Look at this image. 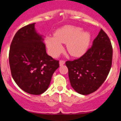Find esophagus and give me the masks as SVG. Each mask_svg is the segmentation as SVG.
<instances>
[{
  "label": "esophagus",
  "mask_w": 121,
  "mask_h": 121,
  "mask_svg": "<svg viewBox=\"0 0 121 121\" xmlns=\"http://www.w3.org/2000/svg\"><path fill=\"white\" fill-rule=\"evenodd\" d=\"M65 64V60H60L59 61V65L60 66H62L63 65Z\"/></svg>",
  "instance_id": "34e87169"
}]
</instances>
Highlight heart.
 <instances>
[{"label": "heart", "mask_w": 121, "mask_h": 121, "mask_svg": "<svg viewBox=\"0 0 121 121\" xmlns=\"http://www.w3.org/2000/svg\"><path fill=\"white\" fill-rule=\"evenodd\" d=\"M91 40L90 33L72 25H65L54 33V37L46 38V43L50 54L56 57L62 51V44L67 43L68 53L73 57H80L85 53Z\"/></svg>", "instance_id": "obj_1"}]
</instances>
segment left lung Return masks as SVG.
Returning <instances> with one entry per match:
<instances>
[{
    "label": "left lung",
    "instance_id": "left-lung-1",
    "mask_svg": "<svg viewBox=\"0 0 121 121\" xmlns=\"http://www.w3.org/2000/svg\"><path fill=\"white\" fill-rule=\"evenodd\" d=\"M113 48L108 36L100 30L90 48L80 58L65 62L71 86L78 93L87 95L96 91L111 69Z\"/></svg>",
    "mask_w": 121,
    "mask_h": 121
}]
</instances>
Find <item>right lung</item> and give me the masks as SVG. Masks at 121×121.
<instances>
[{"mask_svg":"<svg viewBox=\"0 0 121 121\" xmlns=\"http://www.w3.org/2000/svg\"><path fill=\"white\" fill-rule=\"evenodd\" d=\"M35 25H26L16 33L11 43L9 62L17 85L28 93L39 95L48 89L59 64L47 54L43 37Z\"/></svg>","mask_w":121,"mask_h":121,"instance_id":"obj_1","label":"right lung"}]
</instances>
